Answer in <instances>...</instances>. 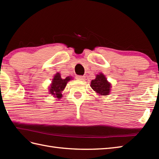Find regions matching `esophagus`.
Instances as JSON below:
<instances>
[{
  "mask_svg": "<svg viewBox=\"0 0 159 159\" xmlns=\"http://www.w3.org/2000/svg\"><path fill=\"white\" fill-rule=\"evenodd\" d=\"M76 79L77 80H84V79H85V77L83 76H76Z\"/></svg>",
  "mask_w": 159,
  "mask_h": 159,
  "instance_id": "esophagus-1",
  "label": "esophagus"
}]
</instances>
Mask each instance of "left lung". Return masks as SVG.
Wrapping results in <instances>:
<instances>
[{
  "label": "left lung",
  "instance_id": "8db88e82",
  "mask_svg": "<svg viewBox=\"0 0 159 159\" xmlns=\"http://www.w3.org/2000/svg\"><path fill=\"white\" fill-rule=\"evenodd\" d=\"M91 87L99 95H108L110 94L111 84L107 80L104 74L99 73L96 75V78L92 80Z\"/></svg>",
  "mask_w": 159,
  "mask_h": 159
}]
</instances>
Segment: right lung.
Listing matches in <instances>:
<instances>
[{
  "mask_svg": "<svg viewBox=\"0 0 159 159\" xmlns=\"http://www.w3.org/2000/svg\"><path fill=\"white\" fill-rule=\"evenodd\" d=\"M72 79L71 77L68 76L66 79H63L61 78L60 73L55 75L53 79L51 81V84L49 87V93L53 95L55 98L60 99L62 98V91L65 89L67 83Z\"/></svg>",
  "mask_w": 159,
  "mask_h": 159,
  "instance_id": "obj_1",
  "label": "right lung"
}]
</instances>
